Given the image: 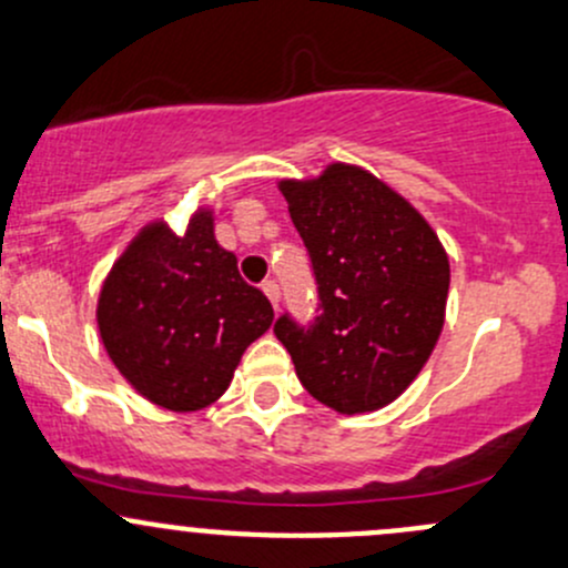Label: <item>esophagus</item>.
Segmentation results:
<instances>
[{
  "label": "esophagus",
  "instance_id": "obj_1",
  "mask_svg": "<svg viewBox=\"0 0 568 568\" xmlns=\"http://www.w3.org/2000/svg\"><path fill=\"white\" fill-rule=\"evenodd\" d=\"M261 288H264L266 300L272 302V307L277 310V307H280V288H277V283H274V280H266V283L261 285Z\"/></svg>",
  "mask_w": 568,
  "mask_h": 568
}]
</instances>
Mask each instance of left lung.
<instances>
[{"label":"left lung","instance_id":"8db88e82","mask_svg":"<svg viewBox=\"0 0 568 568\" xmlns=\"http://www.w3.org/2000/svg\"><path fill=\"white\" fill-rule=\"evenodd\" d=\"M291 220L313 258L324 313L274 334L302 386L337 414L394 403L422 373L446 321L449 255L425 214L354 163L280 179Z\"/></svg>","mask_w":568,"mask_h":568}]
</instances>
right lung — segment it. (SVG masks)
Listing matches in <instances>:
<instances>
[{
  "label": "right lung",
  "mask_w": 568,
  "mask_h": 568,
  "mask_svg": "<svg viewBox=\"0 0 568 568\" xmlns=\"http://www.w3.org/2000/svg\"><path fill=\"white\" fill-rule=\"evenodd\" d=\"M272 321V304L214 239L209 204L190 214L182 234L165 217L149 220L98 296V329L113 367L143 399L176 414L217 403Z\"/></svg>",
  "instance_id": "right-lung-1"
}]
</instances>
